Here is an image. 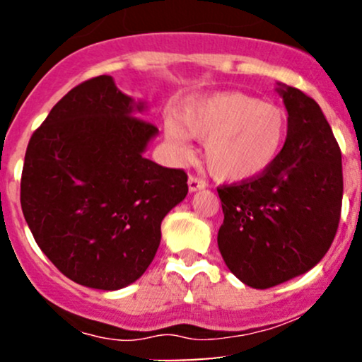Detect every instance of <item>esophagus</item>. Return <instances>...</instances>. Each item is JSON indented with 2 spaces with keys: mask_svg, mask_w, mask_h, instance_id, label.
<instances>
[{
  "mask_svg": "<svg viewBox=\"0 0 362 362\" xmlns=\"http://www.w3.org/2000/svg\"><path fill=\"white\" fill-rule=\"evenodd\" d=\"M204 187H206V182L204 180H201V178L194 177V175L189 177V189H190V192H195V190H201V189H204Z\"/></svg>",
  "mask_w": 362,
  "mask_h": 362,
  "instance_id": "esophagus-1",
  "label": "esophagus"
}]
</instances>
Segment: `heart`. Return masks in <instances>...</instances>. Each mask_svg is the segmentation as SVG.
I'll return each instance as SVG.
<instances>
[{
	"label": "heart",
	"mask_w": 362,
	"mask_h": 362,
	"mask_svg": "<svg viewBox=\"0 0 362 362\" xmlns=\"http://www.w3.org/2000/svg\"><path fill=\"white\" fill-rule=\"evenodd\" d=\"M289 119L282 107L240 91L189 102L165 126L177 156L189 158V138L204 141V161L219 180H253L279 158Z\"/></svg>",
	"instance_id": "heart-1"
}]
</instances>
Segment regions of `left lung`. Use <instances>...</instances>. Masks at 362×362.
<instances>
[{
    "mask_svg": "<svg viewBox=\"0 0 362 362\" xmlns=\"http://www.w3.org/2000/svg\"><path fill=\"white\" fill-rule=\"evenodd\" d=\"M277 91L288 139L260 177L218 189L224 221L218 247L240 281L267 289L308 272L328 252L340 221L342 155L322 109L293 86Z\"/></svg>",
    "mask_w": 362,
    "mask_h": 362,
    "instance_id": "obj_1",
    "label": "left lung"
}]
</instances>
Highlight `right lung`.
<instances>
[{
    "label": "right lung",
    "instance_id": "add662e5",
    "mask_svg": "<svg viewBox=\"0 0 362 362\" xmlns=\"http://www.w3.org/2000/svg\"><path fill=\"white\" fill-rule=\"evenodd\" d=\"M144 103L91 78L64 95L28 141L22 211L37 245L66 277L115 291L155 259L161 221L185 199L187 173L143 156L158 127Z\"/></svg>",
    "mask_w": 362,
    "mask_h": 362
}]
</instances>
